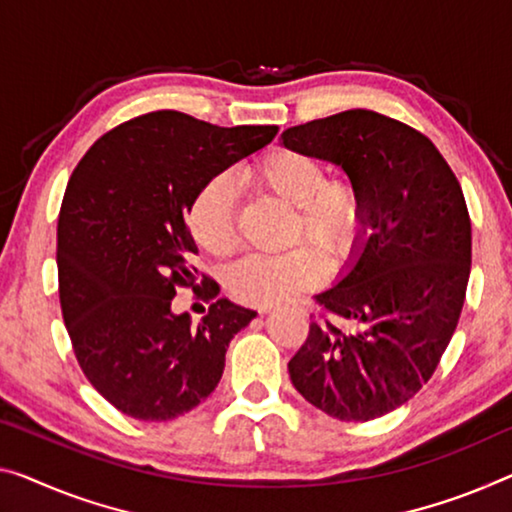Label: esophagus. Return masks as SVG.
<instances>
[{
    "label": "esophagus",
    "instance_id": "34e87169",
    "mask_svg": "<svg viewBox=\"0 0 512 512\" xmlns=\"http://www.w3.org/2000/svg\"><path fill=\"white\" fill-rule=\"evenodd\" d=\"M300 311H302V309H300ZM261 313H270V311H267V309H263V311H261Z\"/></svg>",
    "mask_w": 512,
    "mask_h": 512
}]
</instances>
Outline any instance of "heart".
<instances>
[{
  "mask_svg": "<svg viewBox=\"0 0 512 512\" xmlns=\"http://www.w3.org/2000/svg\"><path fill=\"white\" fill-rule=\"evenodd\" d=\"M247 180L279 196L295 208L290 242L306 238L329 261L350 256L364 222V196L355 180L327 176L325 162L302 148L281 146L249 164ZM187 233L196 247L212 256H226L235 247L233 185L215 176L201 185L185 215ZM325 277L318 251L297 245L281 254H249L226 272V290L233 300L251 306H274L316 286Z\"/></svg>",
  "mask_w": 512,
  "mask_h": 512,
  "instance_id": "1",
  "label": "heart"
}]
</instances>
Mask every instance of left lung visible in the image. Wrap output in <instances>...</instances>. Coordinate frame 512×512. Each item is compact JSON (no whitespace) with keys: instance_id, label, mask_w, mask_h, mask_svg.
Segmentation results:
<instances>
[{"instance_id":"1","label":"left lung","mask_w":512,"mask_h":512,"mask_svg":"<svg viewBox=\"0 0 512 512\" xmlns=\"http://www.w3.org/2000/svg\"><path fill=\"white\" fill-rule=\"evenodd\" d=\"M281 144L338 164L364 196L355 256L316 295L290 380L334 419H377L430 380L458 327L471 270L462 187L426 135L371 109L295 125Z\"/></svg>"}]
</instances>
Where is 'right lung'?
<instances>
[{
    "label": "right lung",
    "instance_id": "obj_1",
    "mask_svg": "<svg viewBox=\"0 0 512 512\" xmlns=\"http://www.w3.org/2000/svg\"><path fill=\"white\" fill-rule=\"evenodd\" d=\"M277 132L164 109L109 130L70 176L57 226L61 313L86 380L132 419L194 410L222 380L231 338L256 318L222 297L192 325L171 304L180 286L217 295L192 265L194 194Z\"/></svg>",
    "mask_w": 512,
    "mask_h": 512
}]
</instances>
